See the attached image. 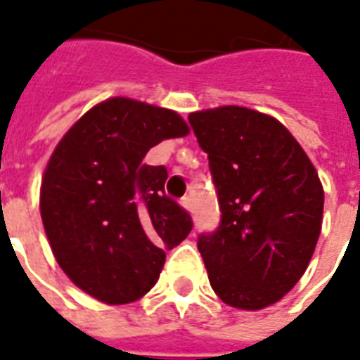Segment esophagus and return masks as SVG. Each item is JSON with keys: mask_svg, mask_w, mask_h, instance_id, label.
Here are the masks:
<instances>
[{"mask_svg": "<svg viewBox=\"0 0 360 360\" xmlns=\"http://www.w3.org/2000/svg\"><path fill=\"white\" fill-rule=\"evenodd\" d=\"M181 206H183L185 210L193 212V200H191L188 196H183V198H181Z\"/></svg>", "mask_w": 360, "mask_h": 360, "instance_id": "esophagus-1", "label": "esophagus"}]
</instances>
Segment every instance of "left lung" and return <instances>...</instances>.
Wrapping results in <instances>:
<instances>
[{
  "label": "left lung",
  "mask_w": 360,
  "mask_h": 360,
  "mask_svg": "<svg viewBox=\"0 0 360 360\" xmlns=\"http://www.w3.org/2000/svg\"><path fill=\"white\" fill-rule=\"evenodd\" d=\"M221 219L198 237L212 289L243 310L278 302L307 270L322 229L324 188L278 119L241 105L195 111Z\"/></svg>",
  "instance_id": "obj_1"
}]
</instances>
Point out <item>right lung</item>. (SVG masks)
<instances>
[{
	"label": "right lung",
	"mask_w": 360,
	"mask_h": 360,
	"mask_svg": "<svg viewBox=\"0 0 360 360\" xmlns=\"http://www.w3.org/2000/svg\"><path fill=\"white\" fill-rule=\"evenodd\" d=\"M188 134L179 113L131 98L89 110L53 150L40 214L53 257L75 285L108 304L148 293L165 250L193 229L165 195L167 169L142 164L152 146Z\"/></svg>",
	"instance_id": "right-lung-1"
}]
</instances>
